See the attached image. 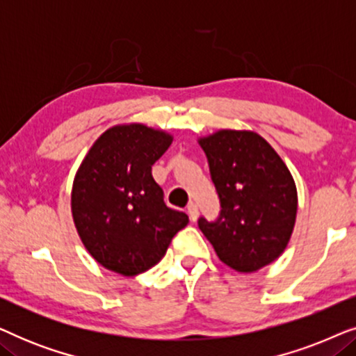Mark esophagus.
I'll return each instance as SVG.
<instances>
[{
  "mask_svg": "<svg viewBox=\"0 0 356 356\" xmlns=\"http://www.w3.org/2000/svg\"><path fill=\"white\" fill-rule=\"evenodd\" d=\"M197 213H199V209H197L196 204H194V202L189 204V206H188V216H189V218H191V220H196Z\"/></svg>",
  "mask_w": 356,
  "mask_h": 356,
  "instance_id": "1",
  "label": "esophagus"
}]
</instances>
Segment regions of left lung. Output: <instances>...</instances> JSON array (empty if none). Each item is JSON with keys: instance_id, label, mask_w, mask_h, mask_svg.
I'll return each mask as SVG.
<instances>
[{"instance_id": "left-lung-1", "label": "left lung", "mask_w": 356, "mask_h": 356, "mask_svg": "<svg viewBox=\"0 0 356 356\" xmlns=\"http://www.w3.org/2000/svg\"><path fill=\"white\" fill-rule=\"evenodd\" d=\"M207 155L220 213L197 225L218 259L238 272H256L289 245L298 196L290 170L264 138L222 129L199 139Z\"/></svg>"}]
</instances>
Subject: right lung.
<instances>
[{
	"label": "right lung",
	"mask_w": 356,
	"mask_h": 356,
	"mask_svg": "<svg viewBox=\"0 0 356 356\" xmlns=\"http://www.w3.org/2000/svg\"><path fill=\"white\" fill-rule=\"evenodd\" d=\"M172 140L144 124L113 126L82 160L72 184V218L86 250L105 269L143 274L188 225L186 213L167 207L152 177V165Z\"/></svg>",
	"instance_id": "right-lung-1"
}]
</instances>
